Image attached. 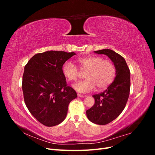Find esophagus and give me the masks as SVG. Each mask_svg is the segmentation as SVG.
<instances>
[{"instance_id":"esophagus-1","label":"esophagus","mask_w":155,"mask_h":155,"mask_svg":"<svg viewBox=\"0 0 155 155\" xmlns=\"http://www.w3.org/2000/svg\"><path fill=\"white\" fill-rule=\"evenodd\" d=\"M78 97H85V96L82 95V94H78Z\"/></svg>"}]
</instances>
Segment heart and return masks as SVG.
<instances>
[{
	"instance_id": "obj_1",
	"label": "heart",
	"mask_w": 155,
	"mask_h": 155,
	"mask_svg": "<svg viewBox=\"0 0 155 155\" xmlns=\"http://www.w3.org/2000/svg\"><path fill=\"white\" fill-rule=\"evenodd\" d=\"M77 63L79 70L85 72L86 79L75 84L74 88L79 92H88L95 88L102 90L111 85L114 81L116 70L113 63L104 60L100 56H88L79 58ZM61 72L64 78L69 81H75L79 76V71L75 65L66 61L62 66Z\"/></svg>"
}]
</instances>
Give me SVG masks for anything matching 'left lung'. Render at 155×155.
I'll use <instances>...</instances> for the list:
<instances>
[{"mask_svg":"<svg viewBox=\"0 0 155 155\" xmlns=\"http://www.w3.org/2000/svg\"><path fill=\"white\" fill-rule=\"evenodd\" d=\"M104 54L113 62L116 70L114 81L99 94L93 95L94 105L86 111L88 119L97 125H106L115 120L124 109L127 102L130 87V70L122 56L110 49L94 51Z\"/></svg>","mask_w":155,"mask_h":155,"instance_id":"obj_1","label":"left lung"}]
</instances>
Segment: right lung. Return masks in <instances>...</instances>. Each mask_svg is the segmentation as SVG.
<instances>
[{"instance_id": "obj_1", "label": "right lung", "mask_w": 155, "mask_h": 155, "mask_svg": "<svg viewBox=\"0 0 155 155\" xmlns=\"http://www.w3.org/2000/svg\"><path fill=\"white\" fill-rule=\"evenodd\" d=\"M76 55L63 51L37 54L25 67L22 88L28 109L45 126L53 127L65 119L70 102L76 92L67 86L61 72L63 64Z\"/></svg>"}]
</instances>
